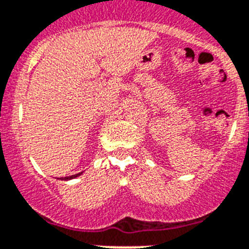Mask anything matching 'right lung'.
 <instances>
[{
	"mask_svg": "<svg viewBox=\"0 0 249 249\" xmlns=\"http://www.w3.org/2000/svg\"><path fill=\"white\" fill-rule=\"evenodd\" d=\"M80 174H75V175H71V176H68V178H65V180H71V179H75L76 176H79Z\"/></svg>",
	"mask_w": 249,
	"mask_h": 249,
	"instance_id": "obj_1",
	"label": "right lung"
}]
</instances>
